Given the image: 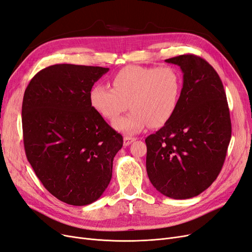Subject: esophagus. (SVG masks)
<instances>
[{
	"instance_id": "esophagus-1",
	"label": "esophagus",
	"mask_w": 252,
	"mask_h": 252,
	"mask_svg": "<svg viewBox=\"0 0 252 252\" xmlns=\"http://www.w3.org/2000/svg\"><path fill=\"white\" fill-rule=\"evenodd\" d=\"M135 140H136V139L133 138V137H127V136H126V137L124 138V145H125V146H127V145H129L131 143H133Z\"/></svg>"
}]
</instances>
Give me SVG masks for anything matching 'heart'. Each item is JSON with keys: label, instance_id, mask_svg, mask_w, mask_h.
Here are the masks:
<instances>
[{"label": "heart", "instance_id": "b5f03b06", "mask_svg": "<svg viewBox=\"0 0 252 252\" xmlns=\"http://www.w3.org/2000/svg\"><path fill=\"white\" fill-rule=\"evenodd\" d=\"M107 85L93 86L89 92L90 105L107 119L118 118L113 126L125 134H137L150 125L159 127L168 121L179 106L183 80L172 66L144 67L131 65L120 69Z\"/></svg>", "mask_w": 252, "mask_h": 252}]
</instances>
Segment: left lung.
<instances>
[{
	"mask_svg": "<svg viewBox=\"0 0 252 252\" xmlns=\"http://www.w3.org/2000/svg\"><path fill=\"white\" fill-rule=\"evenodd\" d=\"M165 61L181 67L182 94L172 117L145 139L146 171L161 194L188 199L221 171L231 137L229 110L223 84L206 60L181 55Z\"/></svg>",
	"mask_w": 252,
	"mask_h": 252,
	"instance_id": "1",
	"label": "left lung"
}]
</instances>
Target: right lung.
Listing matches in <instances>:
<instances>
[{"label": "right lung", "instance_id": "add662e5", "mask_svg": "<svg viewBox=\"0 0 252 252\" xmlns=\"http://www.w3.org/2000/svg\"><path fill=\"white\" fill-rule=\"evenodd\" d=\"M109 68L56 64L36 73L23 99L27 159L44 188L71 206L97 200L123 136L92 108L89 92Z\"/></svg>", "mask_w": 252, "mask_h": 252}]
</instances>
